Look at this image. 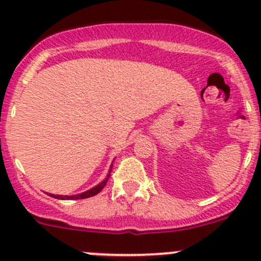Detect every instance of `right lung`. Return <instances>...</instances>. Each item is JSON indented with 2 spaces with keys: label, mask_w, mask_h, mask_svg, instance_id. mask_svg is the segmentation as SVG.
I'll return each instance as SVG.
<instances>
[{
  "label": "right lung",
  "mask_w": 261,
  "mask_h": 261,
  "mask_svg": "<svg viewBox=\"0 0 261 261\" xmlns=\"http://www.w3.org/2000/svg\"><path fill=\"white\" fill-rule=\"evenodd\" d=\"M112 168V165H111ZM110 173H111V169H110L109 174H107V177L105 178L103 180L101 181L99 184H97L96 187H93L92 189H89V191L87 192H83V193L81 194H75V196H58V194H50V197H54V198H58V199H83V198H88V197H92V196H96L97 193H99V192L103 189V187L106 186V183L109 181V178H110Z\"/></svg>",
  "instance_id": "obj_1"
}]
</instances>
